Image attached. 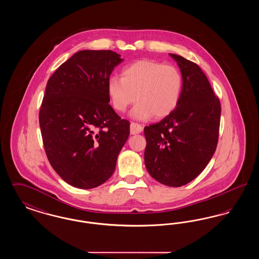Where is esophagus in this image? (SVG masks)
<instances>
[{"label": "esophagus", "instance_id": "esophagus-1", "mask_svg": "<svg viewBox=\"0 0 259 259\" xmlns=\"http://www.w3.org/2000/svg\"><path fill=\"white\" fill-rule=\"evenodd\" d=\"M143 131V126L141 124L135 123V122H131L130 124V133L132 135L139 134Z\"/></svg>", "mask_w": 259, "mask_h": 259}]
</instances>
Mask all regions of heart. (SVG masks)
Masks as SVG:
<instances>
[{"label": "heart", "instance_id": "heart-1", "mask_svg": "<svg viewBox=\"0 0 259 259\" xmlns=\"http://www.w3.org/2000/svg\"><path fill=\"white\" fill-rule=\"evenodd\" d=\"M183 90L184 76L179 69L152 60L133 63L124 68L121 77L111 76L107 81L112 108L123 112L137 99L130 114L139 120L168 116L177 109Z\"/></svg>", "mask_w": 259, "mask_h": 259}]
</instances>
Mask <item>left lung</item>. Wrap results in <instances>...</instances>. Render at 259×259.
<instances>
[{"instance_id": "1", "label": "left lung", "mask_w": 259, "mask_h": 259, "mask_svg": "<svg viewBox=\"0 0 259 259\" xmlns=\"http://www.w3.org/2000/svg\"><path fill=\"white\" fill-rule=\"evenodd\" d=\"M184 76L177 109L146 126L145 164L162 185L179 187L193 181L211 159L219 140L221 103L197 64L170 53Z\"/></svg>"}]
</instances>
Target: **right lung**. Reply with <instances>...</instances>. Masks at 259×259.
<instances>
[{"label": "right lung", "instance_id": "1", "mask_svg": "<svg viewBox=\"0 0 259 259\" xmlns=\"http://www.w3.org/2000/svg\"><path fill=\"white\" fill-rule=\"evenodd\" d=\"M123 61L111 50H81L48 81L38 114L50 165L69 185L90 189L107 182L130 123L110 106L107 81Z\"/></svg>", "mask_w": 259, "mask_h": 259}]
</instances>
